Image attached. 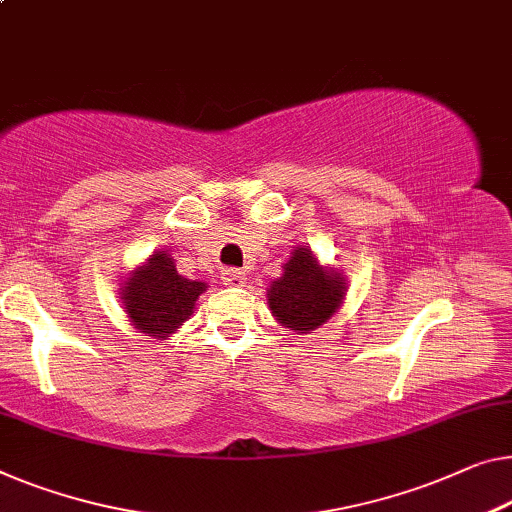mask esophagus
Masks as SVG:
<instances>
[{
	"mask_svg": "<svg viewBox=\"0 0 512 512\" xmlns=\"http://www.w3.org/2000/svg\"><path fill=\"white\" fill-rule=\"evenodd\" d=\"M220 280H223V285H230V287H243V282H246V271L241 269H223L220 273Z\"/></svg>",
	"mask_w": 512,
	"mask_h": 512,
	"instance_id": "obj_1",
	"label": "esophagus"
}]
</instances>
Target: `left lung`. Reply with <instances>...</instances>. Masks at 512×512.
<instances>
[{"label":"left lung","mask_w":512,"mask_h":512,"mask_svg":"<svg viewBox=\"0 0 512 512\" xmlns=\"http://www.w3.org/2000/svg\"><path fill=\"white\" fill-rule=\"evenodd\" d=\"M345 292V278L319 264L310 246H299L282 266V276L266 289V296L273 317L282 326L308 333L335 315Z\"/></svg>","instance_id":"left-lung-1"}]
</instances>
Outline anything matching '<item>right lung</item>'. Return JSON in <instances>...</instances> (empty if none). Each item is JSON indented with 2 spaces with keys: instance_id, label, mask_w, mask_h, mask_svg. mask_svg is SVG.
Returning <instances> with one entry per match:
<instances>
[{
  "instance_id": "1",
  "label": "right lung",
  "mask_w": 512,
  "mask_h": 512,
  "mask_svg": "<svg viewBox=\"0 0 512 512\" xmlns=\"http://www.w3.org/2000/svg\"><path fill=\"white\" fill-rule=\"evenodd\" d=\"M202 292L207 282L179 276L174 259L163 250L126 278L121 303L137 331L165 340L190 319Z\"/></svg>"
}]
</instances>
